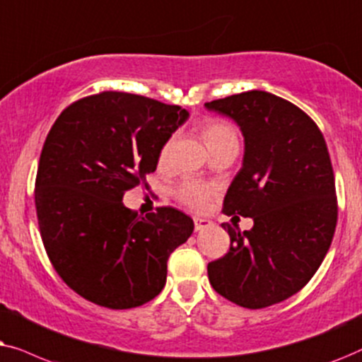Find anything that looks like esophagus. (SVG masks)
<instances>
[{
    "mask_svg": "<svg viewBox=\"0 0 362 362\" xmlns=\"http://www.w3.org/2000/svg\"><path fill=\"white\" fill-rule=\"evenodd\" d=\"M194 225H195V231L199 230H204V228H209L211 225L210 220H205V218H199V216H195L194 218Z\"/></svg>",
    "mask_w": 362,
    "mask_h": 362,
    "instance_id": "1",
    "label": "esophagus"
}]
</instances>
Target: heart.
<instances>
[{
	"label": "heart",
	"mask_w": 362,
	"mask_h": 362,
	"mask_svg": "<svg viewBox=\"0 0 362 362\" xmlns=\"http://www.w3.org/2000/svg\"><path fill=\"white\" fill-rule=\"evenodd\" d=\"M202 137H204L205 144L210 148L214 147L215 144L226 141V139H237V134H235L231 125L225 122H216V120H210V122L204 124V127H202ZM168 151H170V141H167L160 147V151H158V160H165ZM211 194H214V190H211L210 187L199 184V182L194 180H187L177 189V199L192 210H204L205 206L209 205Z\"/></svg>",
	"instance_id": "1"
}]
</instances>
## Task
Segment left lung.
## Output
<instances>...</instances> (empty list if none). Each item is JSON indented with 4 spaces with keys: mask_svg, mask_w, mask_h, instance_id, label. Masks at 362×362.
<instances>
[{
    "mask_svg": "<svg viewBox=\"0 0 362 362\" xmlns=\"http://www.w3.org/2000/svg\"><path fill=\"white\" fill-rule=\"evenodd\" d=\"M205 107L242 129L243 167L226 192L223 214L253 218L243 233L221 225L230 250L206 267L210 285L250 310L276 305L310 281L331 247L338 199L326 141L305 110L264 90Z\"/></svg>",
    "mask_w": 362,
    "mask_h": 362,
    "instance_id": "left-lung-1",
    "label": "left lung"
}]
</instances>
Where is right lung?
<instances>
[{"label": "right lung", "instance_id": "1", "mask_svg": "<svg viewBox=\"0 0 362 362\" xmlns=\"http://www.w3.org/2000/svg\"><path fill=\"white\" fill-rule=\"evenodd\" d=\"M187 117L180 105L104 90L67 105L47 134L35 189L42 245L62 281L94 305L153 300L168 257L194 231L172 206L139 216L122 204L127 190L148 189L158 151Z\"/></svg>", "mask_w": 362, "mask_h": 362}]
</instances>
